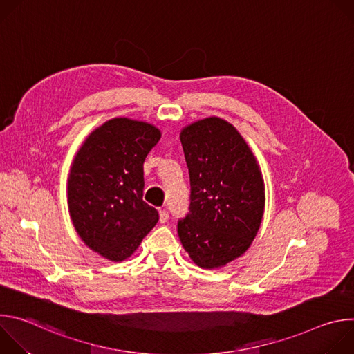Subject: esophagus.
Returning a JSON list of instances; mask_svg holds the SVG:
<instances>
[{"label":"esophagus","instance_id":"obj_1","mask_svg":"<svg viewBox=\"0 0 354 354\" xmlns=\"http://www.w3.org/2000/svg\"><path fill=\"white\" fill-rule=\"evenodd\" d=\"M169 220V213L167 210H160V223H167Z\"/></svg>","mask_w":354,"mask_h":354}]
</instances>
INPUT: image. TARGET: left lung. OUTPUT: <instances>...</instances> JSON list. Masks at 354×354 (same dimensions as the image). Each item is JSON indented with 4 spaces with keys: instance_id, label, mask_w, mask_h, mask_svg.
<instances>
[{
    "instance_id": "obj_1",
    "label": "left lung",
    "mask_w": 354,
    "mask_h": 354,
    "mask_svg": "<svg viewBox=\"0 0 354 354\" xmlns=\"http://www.w3.org/2000/svg\"><path fill=\"white\" fill-rule=\"evenodd\" d=\"M190 179L189 213L178 234L205 269L241 257L261 227L265 186L254 154L225 120L209 118L180 133Z\"/></svg>"
}]
</instances>
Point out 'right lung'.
I'll return each instance as SVG.
<instances>
[{"mask_svg":"<svg viewBox=\"0 0 354 354\" xmlns=\"http://www.w3.org/2000/svg\"><path fill=\"white\" fill-rule=\"evenodd\" d=\"M161 133L124 118L96 129L68 178V207L81 239L97 254L123 261L138 248L158 213L142 200L144 161Z\"/></svg>","mask_w":354,"mask_h":354,"instance_id":"1","label":"right lung"}]
</instances>
